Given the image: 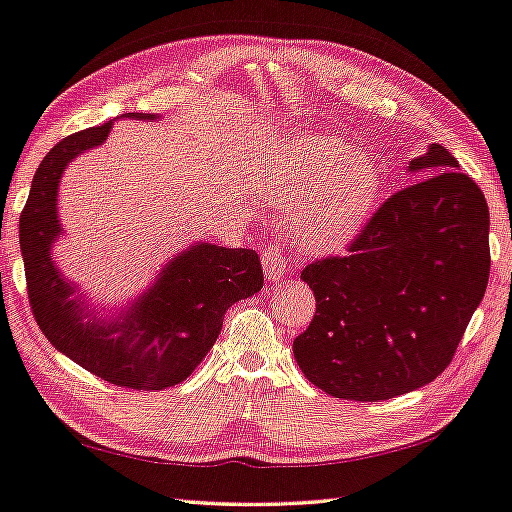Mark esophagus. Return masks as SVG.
<instances>
[{"mask_svg":"<svg viewBox=\"0 0 512 512\" xmlns=\"http://www.w3.org/2000/svg\"><path fill=\"white\" fill-rule=\"evenodd\" d=\"M262 264H264V273L268 277V282H282V277L288 273L290 268V259L286 257L284 248L273 246V248H266L264 255H262Z\"/></svg>","mask_w":512,"mask_h":512,"instance_id":"1","label":"esophagus"}]
</instances>
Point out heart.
I'll return each mask as SVG.
<instances>
[{
	"label": "heart",
	"instance_id": "b5f03b06",
	"mask_svg": "<svg viewBox=\"0 0 512 512\" xmlns=\"http://www.w3.org/2000/svg\"><path fill=\"white\" fill-rule=\"evenodd\" d=\"M382 175L375 159L337 137L279 142L262 182L268 204L293 208V235L310 253L346 248L373 210Z\"/></svg>",
	"mask_w": 512,
	"mask_h": 512
}]
</instances>
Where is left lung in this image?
<instances>
[{
    "label": "left lung",
    "instance_id": "obj_1",
    "mask_svg": "<svg viewBox=\"0 0 512 512\" xmlns=\"http://www.w3.org/2000/svg\"><path fill=\"white\" fill-rule=\"evenodd\" d=\"M433 173L390 195L346 257L308 264L317 310L293 353L310 384L379 402L433 382L453 362L488 273V204L448 148L408 164Z\"/></svg>",
    "mask_w": 512,
    "mask_h": 512
}]
</instances>
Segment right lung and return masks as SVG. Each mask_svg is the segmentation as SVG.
Returning <instances> with one entry per match:
<instances>
[{
	"mask_svg": "<svg viewBox=\"0 0 512 512\" xmlns=\"http://www.w3.org/2000/svg\"><path fill=\"white\" fill-rule=\"evenodd\" d=\"M110 126L62 139L37 168L19 217L28 302L48 342L88 373L122 388L162 390L193 375L219 337L226 310L259 293L264 273L255 250L199 242L170 259L155 284L115 319H99L82 297H73L75 284L50 255L62 235L57 186L77 155L106 142Z\"/></svg>",
	"mask_w": 512,
	"mask_h": 512,
	"instance_id": "1",
	"label": "right lung"
}]
</instances>
